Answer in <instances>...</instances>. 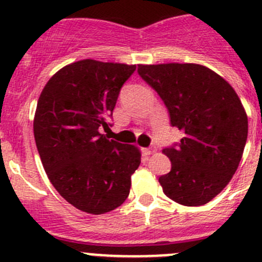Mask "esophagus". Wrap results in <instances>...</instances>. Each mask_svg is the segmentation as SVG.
<instances>
[{
  "mask_svg": "<svg viewBox=\"0 0 262 262\" xmlns=\"http://www.w3.org/2000/svg\"><path fill=\"white\" fill-rule=\"evenodd\" d=\"M143 152H144V155H152L154 152H156V147L151 146V147H148V148H143Z\"/></svg>",
  "mask_w": 262,
  "mask_h": 262,
  "instance_id": "1",
  "label": "esophagus"
}]
</instances>
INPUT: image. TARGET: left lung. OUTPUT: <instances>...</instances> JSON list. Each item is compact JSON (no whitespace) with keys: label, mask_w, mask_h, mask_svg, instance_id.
<instances>
[{"label":"left lung","mask_w":262,"mask_h":262,"mask_svg":"<svg viewBox=\"0 0 262 262\" xmlns=\"http://www.w3.org/2000/svg\"><path fill=\"white\" fill-rule=\"evenodd\" d=\"M138 74L161 97L170 124L184 137L162 149L171 170L159 182L165 194L184 206H201L234 175L248 133V120L232 85L197 63L138 65Z\"/></svg>","instance_id":"left-lung-1"}]
</instances>
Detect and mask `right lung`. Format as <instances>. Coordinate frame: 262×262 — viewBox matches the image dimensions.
I'll return each instance as SVG.
<instances>
[{
    "instance_id": "right-lung-1",
    "label": "right lung",
    "mask_w": 262,
    "mask_h": 262,
    "mask_svg": "<svg viewBox=\"0 0 262 262\" xmlns=\"http://www.w3.org/2000/svg\"><path fill=\"white\" fill-rule=\"evenodd\" d=\"M136 65L87 58L58 70L39 96L34 138L55 189L80 211L101 215L129 195L141 151L101 134Z\"/></svg>"
}]
</instances>
